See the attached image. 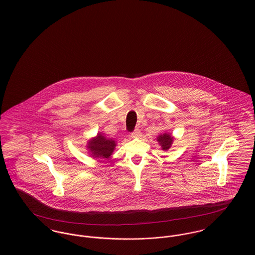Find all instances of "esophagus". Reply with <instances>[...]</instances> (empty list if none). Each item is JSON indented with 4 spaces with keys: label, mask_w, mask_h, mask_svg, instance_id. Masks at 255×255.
Masks as SVG:
<instances>
[{
    "label": "esophagus",
    "mask_w": 255,
    "mask_h": 255,
    "mask_svg": "<svg viewBox=\"0 0 255 255\" xmlns=\"http://www.w3.org/2000/svg\"><path fill=\"white\" fill-rule=\"evenodd\" d=\"M141 135H142V133H141L140 129H138V128L134 129V130L131 132V136L134 137V138H139V137H141Z\"/></svg>",
    "instance_id": "obj_1"
}]
</instances>
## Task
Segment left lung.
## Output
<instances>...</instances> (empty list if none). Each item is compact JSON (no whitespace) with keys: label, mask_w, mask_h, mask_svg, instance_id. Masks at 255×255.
<instances>
[{"label":"left lung","mask_w":255,"mask_h":255,"mask_svg":"<svg viewBox=\"0 0 255 255\" xmlns=\"http://www.w3.org/2000/svg\"><path fill=\"white\" fill-rule=\"evenodd\" d=\"M174 137L170 133H164L157 137V141L162 147V150H168L173 144Z\"/></svg>","instance_id":"obj_1"}]
</instances>
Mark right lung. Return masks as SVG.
<instances>
[{
    "instance_id": "obj_1",
    "label": "right lung",
    "mask_w": 255,
    "mask_h": 255,
    "mask_svg": "<svg viewBox=\"0 0 255 255\" xmlns=\"http://www.w3.org/2000/svg\"><path fill=\"white\" fill-rule=\"evenodd\" d=\"M116 147V141L107 138L104 136L103 133H98L96 137L89 140L87 143V148L89 149V152L91 153L93 158H99V159H108L112 155L114 149Z\"/></svg>"
}]
</instances>
